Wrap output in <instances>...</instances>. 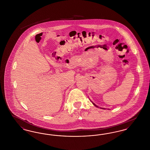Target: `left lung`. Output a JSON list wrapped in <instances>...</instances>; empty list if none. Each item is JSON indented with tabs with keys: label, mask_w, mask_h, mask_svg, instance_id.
I'll use <instances>...</instances> for the list:
<instances>
[{
	"label": "left lung",
	"mask_w": 150,
	"mask_h": 150,
	"mask_svg": "<svg viewBox=\"0 0 150 150\" xmlns=\"http://www.w3.org/2000/svg\"><path fill=\"white\" fill-rule=\"evenodd\" d=\"M92 103H93V102H92ZM93 105H94V106H96V105H95V104H94V103H93ZM97 107H98V106H97Z\"/></svg>",
	"instance_id": "1"
}]
</instances>
